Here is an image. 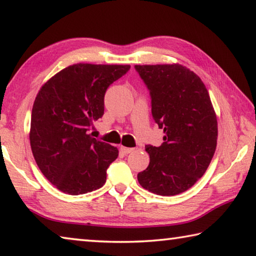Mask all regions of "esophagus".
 Returning a JSON list of instances; mask_svg holds the SVG:
<instances>
[{
	"label": "esophagus",
	"instance_id": "1",
	"mask_svg": "<svg viewBox=\"0 0 256 256\" xmlns=\"http://www.w3.org/2000/svg\"><path fill=\"white\" fill-rule=\"evenodd\" d=\"M120 151H122L123 154H131L134 151L133 148H126V146H120Z\"/></svg>",
	"mask_w": 256,
	"mask_h": 256
}]
</instances>
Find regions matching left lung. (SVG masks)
I'll return each instance as SVG.
<instances>
[{"instance_id": "8db88e82", "label": "left lung", "mask_w": 256, "mask_h": 256, "mask_svg": "<svg viewBox=\"0 0 256 256\" xmlns=\"http://www.w3.org/2000/svg\"><path fill=\"white\" fill-rule=\"evenodd\" d=\"M134 68L150 92L154 122L164 133L160 146H146L150 162L138 180L158 196L183 193L203 176L216 151L218 123L209 92L196 73L180 64Z\"/></svg>"}]
</instances>
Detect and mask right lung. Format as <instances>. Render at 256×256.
Masks as SVG:
<instances>
[{
    "label": "right lung",
    "instance_id": "1",
    "mask_svg": "<svg viewBox=\"0 0 256 256\" xmlns=\"http://www.w3.org/2000/svg\"><path fill=\"white\" fill-rule=\"evenodd\" d=\"M130 66L78 63L42 86L34 99L30 146L37 166L56 188L80 196L105 184L118 150L89 134L104 115V97Z\"/></svg>",
    "mask_w": 256,
    "mask_h": 256
}]
</instances>
